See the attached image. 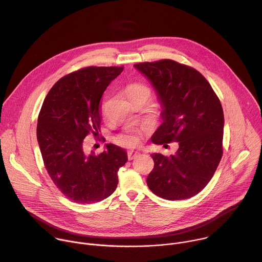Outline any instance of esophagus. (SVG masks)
<instances>
[{"label":"esophagus","mask_w":262,"mask_h":262,"mask_svg":"<svg viewBox=\"0 0 262 262\" xmlns=\"http://www.w3.org/2000/svg\"><path fill=\"white\" fill-rule=\"evenodd\" d=\"M140 154L139 152H136V151H129L128 154H127V159H128V161H133V160H135L136 158H138V156H139Z\"/></svg>","instance_id":"1"}]
</instances>
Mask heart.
<instances>
[{
    "label": "heart",
    "mask_w": 262,
    "mask_h": 262,
    "mask_svg": "<svg viewBox=\"0 0 262 262\" xmlns=\"http://www.w3.org/2000/svg\"><path fill=\"white\" fill-rule=\"evenodd\" d=\"M138 92H143V93H146L147 95H150V90L144 85H139V84L133 85L128 89V95H132ZM141 139H142L141 133L139 130H133L129 133H124L116 136L114 138V141L116 144L123 147H136L141 143Z\"/></svg>",
    "instance_id": "obj_1"
}]
</instances>
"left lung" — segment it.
<instances>
[{
  "mask_svg": "<svg viewBox=\"0 0 262 262\" xmlns=\"http://www.w3.org/2000/svg\"><path fill=\"white\" fill-rule=\"evenodd\" d=\"M156 88L164 122L151 140L178 143L173 156L154 154L147 185L166 200H183L201 192L223 156L224 113L210 84L195 68L164 59L134 65Z\"/></svg>",
  "mask_w": 262,
  "mask_h": 262,
  "instance_id": "obj_1",
  "label": "left lung"
}]
</instances>
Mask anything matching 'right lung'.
Listing matches in <instances>:
<instances>
[{
  "mask_svg": "<svg viewBox=\"0 0 262 262\" xmlns=\"http://www.w3.org/2000/svg\"><path fill=\"white\" fill-rule=\"evenodd\" d=\"M123 66H89L66 74L49 91L37 122L43 164L59 191L80 204L99 202L118 184V170L127 162L124 149L107 144L95 156L84 151V139L98 136L100 99Z\"/></svg>",
  "mask_w": 262,
  "mask_h": 262,
  "instance_id": "obj_1",
  "label": "right lung"
}]
</instances>
